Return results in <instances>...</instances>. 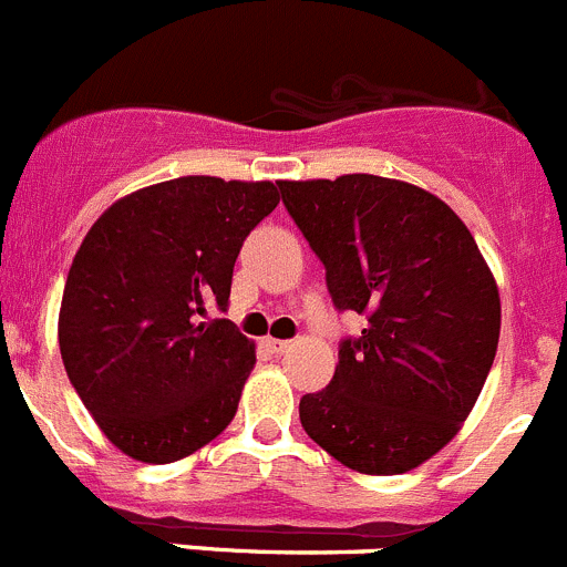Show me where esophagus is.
Masks as SVG:
<instances>
[{
  "mask_svg": "<svg viewBox=\"0 0 567 567\" xmlns=\"http://www.w3.org/2000/svg\"><path fill=\"white\" fill-rule=\"evenodd\" d=\"M264 342H267V348L272 350V353H287V350L292 348V342H287V339H272V337H267V339H264Z\"/></svg>",
  "mask_w": 567,
  "mask_h": 567,
  "instance_id": "obj_1",
  "label": "esophagus"
}]
</instances>
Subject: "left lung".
<instances>
[{"label":"left lung","mask_w":567,"mask_h":567,"mask_svg":"<svg viewBox=\"0 0 567 567\" xmlns=\"http://www.w3.org/2000/svg\"><path fill=\"white\" fill-rule=\"evenodd\" d=\"M278 186L333 306L368 315L331 384L303 395L300 423L350 471H414L460 434L493 368V269L454 208L414 183L355 172Z\"/></svg>","instance_id":"left-lung-1"}]
</instances>
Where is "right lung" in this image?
<instances>
[{
	"label": "right lung",
	"instance_id": "add662e5",
	"mask_svg": "<svg viewBox=\"0 0 567 567\" xmlns=\"http://www.w3.org/2000/svg\"><path fill=\"white\" fill-rule=\"evenodd\" d=\"M280 203L272 181L186 175L118 197L74 252L58 315L63 368L102 434L147 465L223 434L256 364L228 306L245 236Z\"/></svg>",
	"mask_w": 567,
	"mask_h": 567
}]
</instances>
